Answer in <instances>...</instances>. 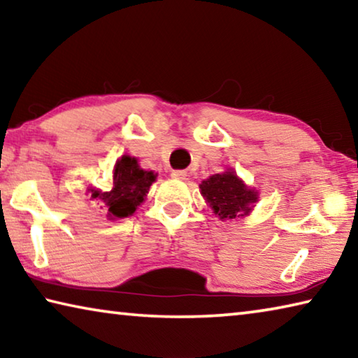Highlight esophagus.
<instances>
[{"instance_id":"obj_1","label":"esophagus","mask_w":358,"mask_h":358,"mask_svg":"<svg viewBox=\"0 0 358 358\" xmlns=\"http://www.w3.org/2000/svg\"><path fill=\"white\" fill-rule=\"evenodd\" d=\"M172 177L177 178V180H186L187 173H186V171H173L172 172Z\"/></svg>"}]
</instances>
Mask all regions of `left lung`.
I'll use <instances>...</instances> for the list:
<instances>
[{"label":"left lung","mask_w":358,"mask_h":358,"mask_svg":"<svg viewBox=\"0 0 358 358\" xmlns=\"http://www.w3.org/2000/svg\"><path fill=\"white\" fill-rule=\"evenodd\" d=\"M201 192L221 220H235L250 213L251 205L257 202V192L246 187L234 172L216 173L202 181Z\"/></svg>","instance_id":"8db88e82"}]
</instances>
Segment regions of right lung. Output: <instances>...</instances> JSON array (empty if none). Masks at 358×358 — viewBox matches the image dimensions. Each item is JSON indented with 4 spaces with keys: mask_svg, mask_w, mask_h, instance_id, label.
I'll use <instances>...</instances> for the list:
<instances>
[{
    "mask_svg": "<svg viewBox=\"0 0 358 358\" xmlns=\"http://www.w3.org/2000/svg\"><path fill=\"white\" fill-rule=\"evenodd\" d=\"M156 175L138 167L136 157L123 156L117 161L112 187L106 192L94 191L93 199H101L107 205L110 217H126L134 213L143 202Z\"/></svg>",
    "mask_w": 358,
    "mask_h": 358,
    "instance_id": "1",
    "label": "right lung"
}]
</instances>
